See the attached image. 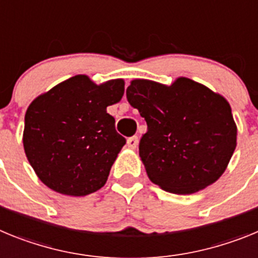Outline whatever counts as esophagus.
<instances>
[{
  "label": "esophagus",
  "mask_w": 258,
  "mask_h": 258,
  "mask_svg": "<svg viewBox=\"0 0 258 258\" xmlns=\"http://www.w3.org/2000/svg\"><path fill=\"white\" fill-rule=\"evenodd\" d=\"M126 145L129 149H132V150L137 149V146H138V137L133 136V137H131V138H127Z\"/></svg>",
  "instance_id": "obj_1"
}]
</instances>
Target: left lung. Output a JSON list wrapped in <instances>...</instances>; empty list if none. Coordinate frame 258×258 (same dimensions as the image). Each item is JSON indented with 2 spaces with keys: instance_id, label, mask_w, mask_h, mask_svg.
Masks as SVG:
<instances>
[{
  "instance_id": "1",
  "label": "left lung",
  "mask_w": 258,
  "mask_h": 258,
  "mask_svg": "<svg viewBox=\"0 0 258 258\" xmlns=\"http://www.w3.org/2000/svg\"><path fill=\"white\" fill-rule=\"evenodd\" d=\"M126 98L149 126L140 157L150 181L168 192L190 195L223 174L238 136L226 98L187 77L170 85L134 79Z\"/></svg>"
}]
</instances>
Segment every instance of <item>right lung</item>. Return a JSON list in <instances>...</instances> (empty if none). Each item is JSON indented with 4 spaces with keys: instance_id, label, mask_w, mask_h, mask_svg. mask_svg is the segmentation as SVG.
Instances as JSON below:
<instances>
[{
    "instance_id": "right-lung-1",
    "label": "right lung",
    "mask_w": 258,
    "mask_h": 258,
    "mask_svg": "<svg viewBox=\"0 0 258 258\" xmlns=\"http://www.w3.org/2000/svg\"><path fill=\"white\" fill-rule=\"evenodd\" d=\"M122 79L95 84L86 75L35 98L24 117V152L40 181L55 192L85 197L106 184L125 145L107 107L124 95Z\"/></svg>"
}]
</instances>
